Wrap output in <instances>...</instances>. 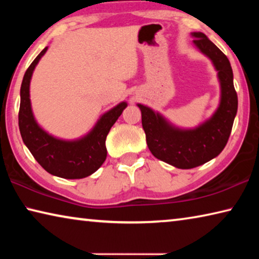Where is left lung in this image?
Returning <instances> with one entry per match:
<instances>
[{"mask_svg":"<svg viewBox=\"0 0 259 259\" xmlns=\"http://www.w3.org/2000/svg\"><path fill=\"white\" fill-rule=\"evenodd\" d=\"M192 36L196 48L210 58L218 72L222 95L213 115L195 129L183 130L170 124L150 107L138 104L151 153L156 159L179 169L195 168L224 150L238 111V95L230 60L203 33H192Z\"/></svg>","mask_w":259,"mask_h":259,"instance_id":"8db88e82","label":"left lung"}]
</instances>
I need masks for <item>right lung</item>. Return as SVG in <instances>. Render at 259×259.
I'll list each match as a JSON object with an SVG mask.
<instances>
[{
	"instance_id": "1",
	"label": "right lung",
	"mask_w": 259,
	"mask_h": 259,
	"mask_svg": "<svg viewBox=\"0 0 259 259\" xmlns=\"http://www.w3.org/2000/svg\"><path fill=\"white\" fill-rule=\"evenodd\" d=\"M47 50L48 48H45L29 65L21 83L18 114L21 138L34 159L46 171L65 179L84 178L97 171L106 160V137L126 107V103L122 102L105 113L84 137L77 140L52 137L36 123L29 99V83L33 71Z\"/></svg>"
}]
</instances>
